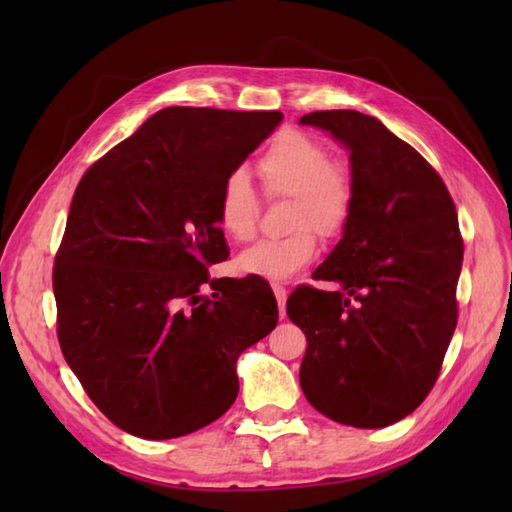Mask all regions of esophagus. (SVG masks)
Masks as SVG:
<instances>
[{
  "label": "esophagus",
  "instance_id": "34e87169",
  "mask_svg": "<svg viewBox=\"0 0 512 512\" xmlns=\"http://www.w3.org/2000/svg\"><path fill=\"white\" fill-rule=\"evenodd\" d=\"M271 288H273V294H275V299H277V307H280V316L284 318V316H286V297H288V290H286L282 284H277V282H273Z\"/></svg>",
  "mask_w": 512,
  "mask_h": 512
}]
</instances>
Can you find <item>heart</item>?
<instances>
[{
  "label": "heart",
  "mask_w": 512,
  "mask_h": 512,
  "mask_svg": "<svg viewBox=\"0 0 512 512\" xmlns=\"http://www.w3.org/2000/svg\"><path fill=\"white\" fill-rule=\"evenodd\" d=\"M256 173L269 196H288L284 237L260 239L243 250L237 265L243 273L286 280L299 273L318 252L316 232L335 239L344 232L354 205V181L348 166L331 160V149L299 130L282 132L256 162ZM218 224L230 239L247 241L258 226L260 203L241 170L220 185Z\"/></svg>",
  "instance_id": "1"
}]
</instances>
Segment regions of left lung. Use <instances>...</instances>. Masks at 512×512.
Segmentation results:
<instances>
[{
    "mask_svg": "<svg viewBox=\"0 0 512 512\" xmlns=\"http://www.w3.org/2000/svg\"><path fill=\"white\" fill-rule=\"evenodd\" d=\"M299 121L350 149L354 181L344 237L312 275L342 290L303 284L286 301L307 337L301 389L342 425H393L433 389L457 327L455 203L436 168L376 117L316 111Z\"/></svg>",
    "mask_w": 512,
    "mask_h": 512,
    "instance_id": "left-lung-1",
    "label": "left lung"
}]
</instances>
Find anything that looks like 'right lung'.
I'll use <instances>...</instances> for the list:
<instances>
[{
    "label": "right lung",
    "instance_id": "right-lung-1",
    "mask_svg": "<svg viewBox=\"0 0 512 512\" xmlns=\"http://www.w3.org/2000/svg\"><path fill=\"white\" fill-rule=\"evenodd\" d=\"M280 111L168 106L87 168L53 267L57 339L98 410L132 436L168 440L237 399L239 354L277 324L258 275L228 258L224 177L280 126ZM211 283L218 293L199 292Z\"/></svg>",
    "mask_w": 512,
    "mask_h": 512
}]
</instances>
